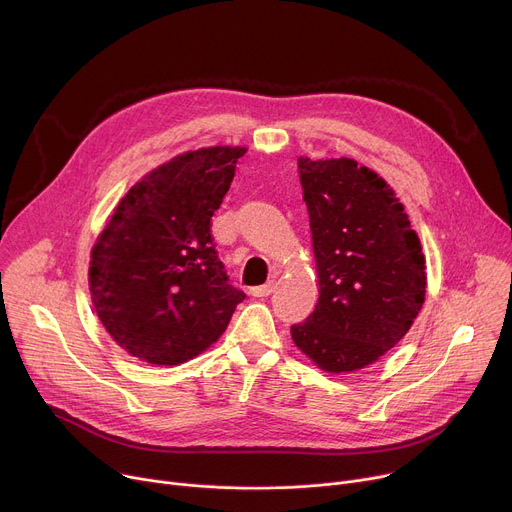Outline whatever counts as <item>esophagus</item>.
I'll list each match as a JSON object with an SVG mask.
<instances>
[{"label":"esophagus","instance_id":"1","mask_svg":"<svg viewBox=\"0 0 512 512\" xmlns=\"http://www.w3.org/2000/svg\"><path fill=\"white\" fill-rule=\"evenodd\" d=\"M275 283L269 281V283H263V285H257V287H251V296L253 298H267L271 291H273Z\"/></svg>","mask_w":512,"mask_h":512}]
</instances>
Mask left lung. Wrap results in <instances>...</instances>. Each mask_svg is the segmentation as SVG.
Masks as SVG:
<instances>
[{
    "label": "left lung",
    "mask_w": 512,
    "mask_h": 512,
    "mask_svg": "<svg viewBox=\"0 0 512 512\" xmlns=\"http://www.w3.org/2000/svg\"><path fill=\"white\" fill-rule=\"evenodd\" d=\"M320 277L316 310L291 326L296 346L328 373L373 364L425 302V257L389 184L350 158L298 160Z\"/></svg>",
    "instance_id": "1"
}]
</instances>
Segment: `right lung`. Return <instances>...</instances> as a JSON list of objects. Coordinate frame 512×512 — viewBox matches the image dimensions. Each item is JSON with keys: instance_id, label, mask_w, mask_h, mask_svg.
Wrapping results in <instances>:
<instances>
[{"instance_id": "1", "label": "right lung", "mask_w": 512, "mask_h": 512, "mask_svg": "<svg viewBox=\"0 0 512 512\" xmlns=\"http://www.w3.org/2000/svg\"><path fill=\"white\" fill-rule=\"evenodd\" d=\"M247 148L172 158L139 180L99 235L89 287L111 338L150 364L186 362L218 340L245 300L210 235Z\"/></svg>"}]
</instances>
